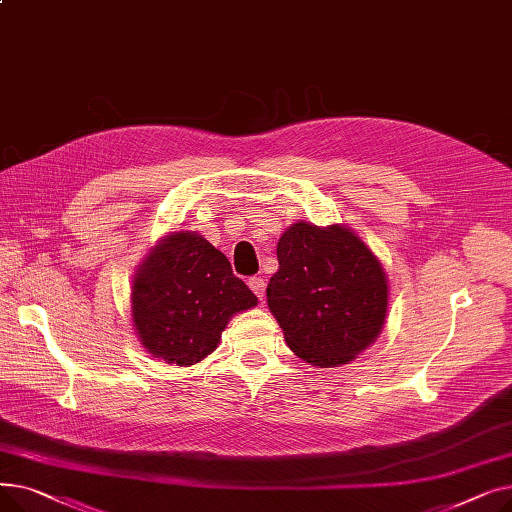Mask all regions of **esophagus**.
I'll return each mask as SVG.
<instances>
[{
    "mask_svg": "<svg viewBox=\"0 0 512 512\" xmlns=\"http://www.w3.org/2000/svg\"><path fill=\"white\" fill-rule=\"evenodd\" d=\"M247 284L257 294V297L263 301V297H265V280L261 276H253V278H249Z\"/></svg>",
    "mask_w": 512,
    "mask_h": 512,
    "instance_id": "obj_1",
    "label": "esophagus"
}]
</instances>
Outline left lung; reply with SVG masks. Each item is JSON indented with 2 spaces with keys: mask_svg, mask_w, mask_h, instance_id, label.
Here are the masks:
<instances>
[{
  "mask_svg": "<svg viewBox=\"0 0 512 512\" xmlns=\"http://www.w3.org/2000/svg\"><path fill=\"white\" fill-rule=\"evenodd\" d=\"M267 305L294 355L311 365L353 361L382 332L388 284L380 261L346 228L292 224Z\"/></svg>",
  "mask_w": 512,
  "mask_h": 512,
  "instance_id": "left-lung-1",
  "label": "left lung"
}]
</instances>
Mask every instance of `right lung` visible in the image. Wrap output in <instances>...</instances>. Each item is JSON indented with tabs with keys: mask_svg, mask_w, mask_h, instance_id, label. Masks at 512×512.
Segmentation results:
<instances>
[{
	"mask_svg": "<svg viewBox=\"0 0 512 512\" xmlns=\"http://www.w3.org/2000/svg\"><path fill=\"white\" fill-rule=\"evenodd\" d=\"M257 305L224 253L197 232H174L132 282V319L147 351L195 365L218 346L228 319Z\"/></svg>",
	"mask_w": 512,
	"mask_h": 512,
	"instance_id": "1",
	"label": "right lung"
}]
</instances>
